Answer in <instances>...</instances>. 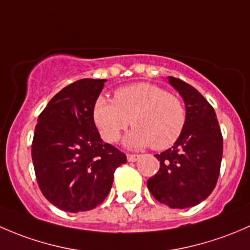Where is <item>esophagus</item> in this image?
<instances>
[{"instance_id": "1", "label": "esophagus", "mask_w": 250, "mask_h": 250, "mask_svg": "<svg viewBox=\"0 0 250 250\" xmlns=\"http://www.w3.org/2000/svg\"><path fill=\"white\" fill-rule=\"evenodd\" d=\"M138 158H139V155H134V153H128L127 155L128 162H135Z\"/></svg>"}]
</instances>
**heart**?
Instances as JSON below:
<instances>
[{
	"instance_id": "obj_1",
	"label": "heart",
	"mask_w": 250,
	"mask_h": 250,
	"mask_svg": "<svg viewBox=\"0 0 250 250\" xmlns=\"http://www.w3.org/2000/svg\"><path fill=\"white\" fill-rule=\"evenodd\" d=\"M93 118L103 139L117 143L132 121L133 132L125 138L130 147L150 145L165 150L176 143L186 125V109L178 95L152 83H134L118 88L113 102L95 100Z\"/></svg>"
}]
</instances>
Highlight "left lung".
Wrapping results in <instances>:
<instances>
[{
    "instance_id": "8db88e82",
    "label": "left lung",
    "mask_w": 250,
    "mask_h": 250,
    "mask_svg": "<svg viewBox=\"0 0 250 250\" xmlns=\"http://www.w3.org/2000/svg\"><path fill=\"white\" fill-rule=\"evenodd\" d=\"M183 97L186 125L170 148L156 155L160 170L147 180L158 202L170 208H190L206 200L220 173L223 135L213 106L196 88L180 78L168 77Z\"/></svg>"
}]
</instances>
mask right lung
Returning a JSON list of instances; mask_svg holds the SVG:
<instances>
[{"mask_svg": "<svg viewBox=\"0 0 250 250\" xmlns=\"http://www.w3.org/2000/svg\"><path fill=\"white\" fill-rule=\"evenodd\" d=\"M105 81L83 78L66 85L39 116L31 147L35 174L44 197L62 210L78 213L103 203L116 168L127 162L102 140L93 118Z\"/></svg>", "mask_w": 250, "mask_h": 250, "instance_id": "1", "label": "right lung"}]
</instances>
